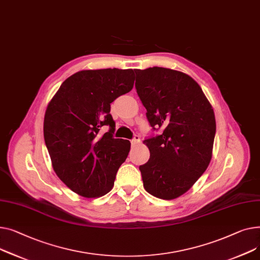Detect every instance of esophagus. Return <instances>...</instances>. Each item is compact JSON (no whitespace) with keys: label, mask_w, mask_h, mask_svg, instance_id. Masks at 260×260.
<instances>
[{"label":"esophagus","mask_w":260,"mask_h":260,"mask_svg":"<svg viewBox=\"0 0 260 260\" xmlns=\"http://www.w3.org/2000/svg\"><path fill=\"white\" fill-rule=\"evenodd\" d=\"M140 135H137V134H135L134 136H133V139L131 140V145L132 146H135V145H137L140 143Z\"/></svg>","instance_id":"obj_1"}]
</instances>
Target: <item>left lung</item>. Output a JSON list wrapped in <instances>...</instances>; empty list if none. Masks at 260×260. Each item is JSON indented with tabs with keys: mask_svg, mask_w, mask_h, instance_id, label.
<instances>
[{
	"mask_svg": "<svg viewBox=\"0 0 260 260\" xmlns=\"http://www.w3.org/2000/svg\"><path fill=\"white\" fill-rule=\"evenodd\" d=\"M135 88L159 135L145 140L150 158L140 166L144 188L161 200L186 193L207 170L216 132L214 111L202 88L180 71L135 69Z\"/></svg>",
	"mask_w": 260,
	"mask_h": 260,
	"instance_id": "8db88e82",
	"label": "left lung"
}]
</instances>
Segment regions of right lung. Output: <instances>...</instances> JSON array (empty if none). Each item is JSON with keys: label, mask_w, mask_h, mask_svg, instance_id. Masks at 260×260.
<instances>
[{"label": "right lung", "mask_w": 260, "mask_h": 260, "mask_svg": "<svg viewBox=\"0 0 260 260\" xmlns=\"http://www.w3.org/2000/svg\"><path fill=\"white\" fill-rule=\"evenodd\" d=\"M132 69L108 68L76 72L60 85L44 118V139L53 170L81 196L108 193L130 142L114 139L110 104L133 88ZM104 125L110 127L103 135Z\"/></svg>", "instance_id": "1"}]
</instances>
